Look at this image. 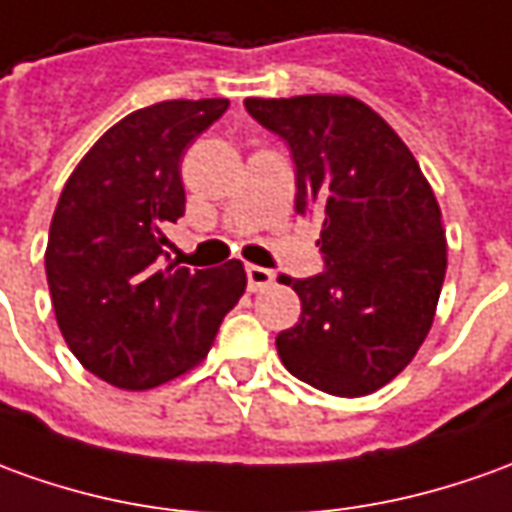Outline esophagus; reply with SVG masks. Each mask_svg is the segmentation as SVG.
Segmentation results:
<instances>
[{"label":"esophagus","mask_w":512,"mask_h":512,"mask_svg":"<svg viewBox=\"0 0 512 512\" xmlns=\"http://www.w3.org/2000/svg\"><path fill=\"white\" fill-rule=\"evenodd\" d=\"M245 273H248L250 292H262L276 284V273H273V270H264V267H256V264H248V267H245Z\"/></svg>","instance_id":"obj_1"}]
</instances>
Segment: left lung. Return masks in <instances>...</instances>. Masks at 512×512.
Returning a JSON list of instances; mask_svg holds the SVG:
<instances>
[{
    "label": "left lung",
    "mask_w": 512,
    "mask_h": 512,
    "mask_svg": "<svg viewBox=\"0 0 512 512\" xmlns=\"http://www.w3.org/2000/svg\"><path fill=\"white\" fill-rule=\"evenodd\" d=\"M290 144L295 211L320 222L326 270L281 276L301 320L276 337L284 368L323 393H376L432 329L446 276L438 197L410 147L370 105L340 94L245 100Z\"/></svg>",
    "instance_id": "left-lung-1"
}]
</instances>
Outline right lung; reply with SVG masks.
Listing matches in <instances>:
<instances>
[{
    "instance_id": "right-lung-1",
    "label": "right lung",
    "mask_w": 512,
    "mask_h": 512,
    "mask_svg": "<svg viewBox=\"0 0 512 512\" xmlns=\"http://www.w3.org/2000/svg\"><path fill=\"white\" fill-rule=\"evenodd\" d=\"M228 100L139 108L74 167L49 225L47 281L80 365L122 390H150L203 362L248 287L245 267L169 262L167 228L186 209L181 155Z\"/></svg>"
}]
</instances>
